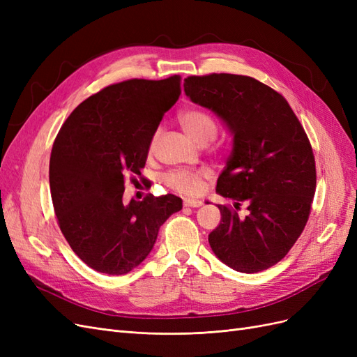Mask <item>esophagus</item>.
Wrapping results in <instances>:
<instances>
[{"label": "esophagus", "instance_id": "obj_1", "mask_svg": "<svg viewBox=\"0 0 357 357\" xmlns=\"http://www.w3.org/2000/svg\"><path fill=\"white\" fill-rule=\"evenodd\" d=\"M183 204H185V207H192V208H198L202 205L201 201L198 199H190V198H186L185 201H183Z\"/></svg>", "mask_w": 357, "mask_h": 357}]
</instances>
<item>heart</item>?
Listing matches in <instances>:
<instances>
[{"mask_svg":"<svg viewBox=\"0 0 357 357\" xmlns=\"http://www.w3.org/2000/svg\"><path fill=\"white\" fill-rule=\"evenodd\" d=\"M180 122L183 128L186 129L188 134L195 139L197 143L202 139L213 142L215 134H218V125L214 119L201 109H189L180 113ZM159 138V129L153 134L152 142L149 149L153 150ZM208 176L207 169H174L169 171L164 176V181L168 188L177 190L186 195H197L202 189V178Z\"/></svg>","mask_w":357,"mask_h":357,"instance_id":"b5f03b06","label":"heart"}]
</instances>
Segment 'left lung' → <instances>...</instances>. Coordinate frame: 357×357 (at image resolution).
Wrapping results in <instances>:
<instances>
[{"mask_svg":"<svg viewBox=\"0 0 357 357\" xmlns=\"http://www.w3.org/2000/svg\"><path fill=\"white\" fill-rule=\"evenodd\" d=\"M185 93L218 114L232 135L215 192L236 202L235 208L219 205L211 250L235 271H264L282 261L307 225L316 192L310 139L284 96L253 77L190 75ZM241 202L245 215L238 213Z\"/></svg>","mask_w":357,"mask_h":357,"instance_id":"8db88e82","label":"left lung"}]
</instances>
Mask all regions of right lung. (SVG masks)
I'll use <instances>...</instances> for the list:
<instances>
[{
	"label": "right lung",
	"instance_id": "obj_1",
	"mask_svg": "<svg viewBox=\"0 0 357 357\" xmlns=\"http://www.w3.org/2000/svg\"><path fill=\"white\" fill-rule=\"evenodd\" d=\"M180 82L171 75L107 86L75 107L53 143L49 181L59 228L95 271H132L152 252L160 226L183 207L171 193L123 202L125 177L142 174L152 137L181 93Z\"/></svg>",
	"mask_w": 357,
	"mask_h": 357
}]
</instances>
